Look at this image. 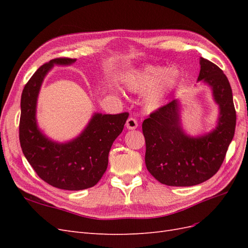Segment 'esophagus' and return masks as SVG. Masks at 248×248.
<instances>
[{"label": "esophagus", "instance_id": "obj_1", "mask_svg": "<svg viewBox=\"0 0 248 248\" xmlns=\"http://www.w3.org/2000/svg\"><path fill=\"white\" fill-rule=\"evenodd\" d=\"M138 126H139V123H138V121L134 118L130 117V118H128V120H127V122H126L127 129H130V130L137 129Z\"/></svg>", "mask_w": 248, "mask_h": 248}]
</instances>
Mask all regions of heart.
I'll return each mask as SVG.
<instances>
[{"label": "heart", "instance_id": "1", "mask_svg": "<svg viewBox=\"0 0 248 248\" xmlns=\"http://www.w3.org/2000/svg\"><path fill=\"white\" fill-rule=\"evenodd\" d=\"M180 79V71L176 67H146L124 73L121 81L133 93H141L149 89L145 97L146 107L155 110L161 108L168 96L172 92Z\"/></svg>", "mask_w": 248, "mask_h": 248}]
</instances>
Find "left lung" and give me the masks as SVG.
<instances>
[{"label": "left lung", "mask_w": 248, "mask_h": 248, "mask_svg": "<svg viewBox=\"0 0 248 248\" xmlns=\"http://www.w3.org/2000/svg\"><path fill=\"white\" fill-rule=\"evenodd\" d=\"M200 65L198 81L211 88L219 107L215 128L196 138L186 134L180 120L178 99L155 110L142 122L147 170L157 181L169 186H193L213 177L234 138L236 110L229 79L218 66L208 60L201 58Z\"/></svg>", "instance_id": "8db88e82"}]
</instances>
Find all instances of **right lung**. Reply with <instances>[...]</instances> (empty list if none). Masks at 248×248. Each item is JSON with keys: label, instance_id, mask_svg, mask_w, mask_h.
<instances>
[{"label": "right lung", "instance_id": "add662e5", "mask_svg": "<svg viewBox=\"0 0 248 248\" xmlns=\"http://www.w3.org/2000/svg\"><path fill=\"white\" fill-rule=\"evenodd\" d=\"M76 59L57 58L39 67L24 88L20 100L19 141L36 174L49 185L65 190H81L98 183L108 169L112 142L122 132L128 112H95L78 138L68 142L49 140L38 128L37 98L42 81L54 65H70Z\"/></svg>", "mask_w": 248, "mask_h": 248}]
</instances>
